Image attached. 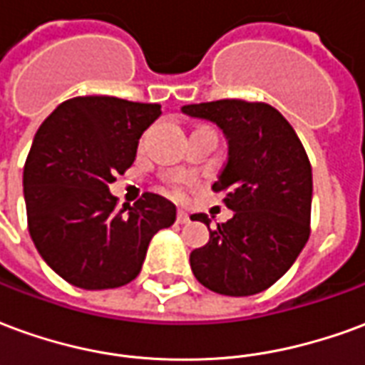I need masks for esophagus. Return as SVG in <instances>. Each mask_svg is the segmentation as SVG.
Masks as SVG:
<instances>
[{
    "mask_svg": "<svg viewBox=\"0 0 365 365\" xmlns=\"http://www.w3.org/2000/svg\"><path fill=\"white\" fill-rule=\"evenodd\" d=\"M178 222H180V225H185V222H190V215L185 213V211H178Z\"/></svg>",
    "mask_w": 365,
    "mask_h": 365,
    "instance_id": "1",
    "label": "esophagus"
}]
</instances>
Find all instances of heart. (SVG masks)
<instances>
[{
    "mask_svg": "<svg viewBox=\"0 0 365 365\" xmlns=\"http://www.w3.org/2000/svg\"><path fill=\"white\" fill-rule=\"evenodd\" d=\"M183 185H185V180H182V178H175L174 182H172V190H174L175 195H182Z\"/></svg>",
    "mask_w": 365,
    "mask_h": 365,
    "instance_id": "obj_1",
    "label": "heart"
}]
</instances>
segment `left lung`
I'll list each match as a JSON object with an SVG mask.
<instances>
[{
    "label": "left lung",
    "instance_id": "obj_1",
    "mask_svg": "<svg viewBox=\"0 0 365 365\" xmlns=\"http://www.w3.org/2000/svg\"><path fill=\"white\" fill-rule=\"evenodd\" d=\"M182 113L215 123L229 144L213 191L232 219L209 229V242L190 254L191 272L207 289L246 297L274 285L309 240L313 172L297 133L268 103L221 99L183 105Z\"/></svg>",
    "mask_w": 365,
    "mask_h": 365
}]
</instances>
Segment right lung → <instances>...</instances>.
Wrapping results in <instances>:
<instances>
[{
  "mask_svg": "<svg viewBox=\"0 0 365 365\" xmlns=\"http://www.w3.org/2000/svg\"><path fill=\"white\" fill-rule=\"evenodd\" d=\"M158 103L86 96L60 103L38 127L23 170L31 238L56 274L82 289H113L140 274L152 237L175 205L144 193L117 207L109 183L133 166Z\"/></svg>",
  "mask_w": 365,
  "mask_h": 365,
  "instance_id": "1",
  "label": "right lung"
}]
</instances>
